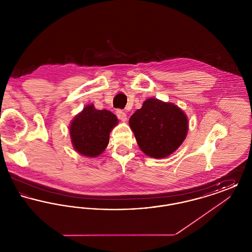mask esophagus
Segmentation results:
<instances>
[{
	"label": "esophagus",
	"mask_w": 252,
	"mask_h": 252,
	"mask_svg": "<svg viewBox=\"0 0 252 252\" xmlns=\"http://www.w3.org/2000/svg\"><path fill=\"white\" fill-rule=\"evenodd\" d=\"M116 115H117V117H118V119L121 121H123V122H126V113L124 111V110H122V109H117L116 110Z\"/></svg>",
	"instance_id": "esophagus-1"
}]
</instances>
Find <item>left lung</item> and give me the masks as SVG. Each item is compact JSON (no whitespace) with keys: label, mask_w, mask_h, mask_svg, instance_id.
Instances as JSON below:
<instances>
[{"label":"left lung","mask_w":252,"mask_h":252,"mask_svg":"<svg viewBox=\"0 0 252 252\" xmlns=\"http://www.w3.org/2000/svg\"><path fill=\"white\" fill-rule=\"evenodd\" d=\"M141 150L147 156L161 158L176 151L185 140L188 120L174 104L149 98L129 119Z\"/></svg>","instance_id":"1"}]
</instances>
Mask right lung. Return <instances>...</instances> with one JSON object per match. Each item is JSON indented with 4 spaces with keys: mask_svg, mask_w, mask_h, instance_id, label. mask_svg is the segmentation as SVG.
I'll return each mask as SVG.
<instances>
[{
    "mask_svg": "<svg viewBox=\"0 0 252 252\" xmlns=\"http://www.w3.org/2000/svg\"><path fill=\"white\" fill-rule=\"evenodd\" d=\"M117 123L118 119L112 112L98 110L94 105L87 106L70 126L74 149L84 156L100 155L108 146L109 133Z\"/></svg>",
    "mask_w": 252,
    "mask_h": 252,
    "instance_id": "1",
    "label": "right lung"
}]
</instances>
